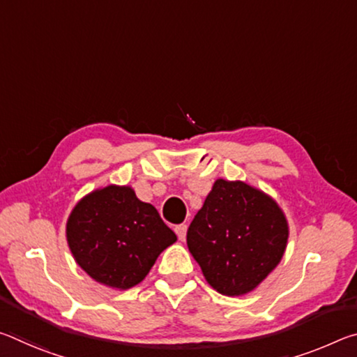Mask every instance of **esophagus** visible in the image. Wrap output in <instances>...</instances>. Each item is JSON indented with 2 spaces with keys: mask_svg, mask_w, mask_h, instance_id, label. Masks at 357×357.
Segmentation results:
<instances>
[{
  "mask_svg": "<svg viewBox=\"0 0 357 357\" xmlns=\"http://www.w3.org/2000/svg\"><path fill=\"white\" fill-rule=\"evenodd\" d=\"M174 231H176L178 238H179L181 241H184V239H185V234H187V225H185V223H181V225L174 227Z\"/></svg>",
  "mask_w": 357,
  "mask_h": 357,
  "instance_id": "34e87169",
  "label": "esophagus"
}]
</instances>
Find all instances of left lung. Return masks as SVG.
<instances>
[{"label":"left lung","instance_id":"1","mask_svg":"<svg viewBox=\"0 0 357 357\" xmlns=\"http://www.w3.org/2000/svg\"><path fill=\"white\" fill-rule=\"evenodd\" d=\"M288 222L269 195L243 181L217 179L187 229V247L220 294L243 296L285 253Z\"/></svg>","mask_w":357,"mask_h":357}]
</instances>
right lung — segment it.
Wrapping results in <instances>:
<instances>
[{
	"label": "right lung",
	"instance_id": "obj_1",
	"mask_svg": "<svg viewBox=\"0 0 357 357\" xmlns=\"http://www.w3.org/2000/svg\"><path fill=\"white\" fill-rule=\"evenodd\" d=\"M66 238L77 264L102 285L129 289L140 283L176 234L157 209L129 185L93 190L75 204Z\"/></svg>",
	"mask_w": 357,
	"mask_h": 357
}]
</instances>
